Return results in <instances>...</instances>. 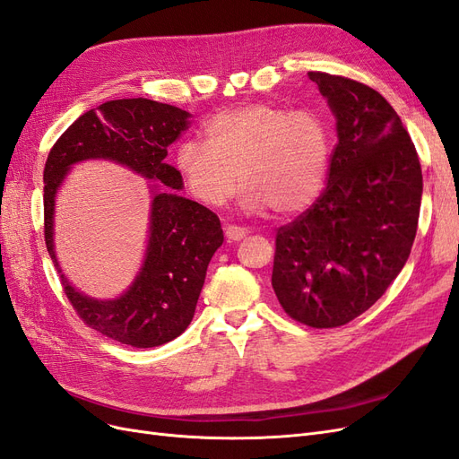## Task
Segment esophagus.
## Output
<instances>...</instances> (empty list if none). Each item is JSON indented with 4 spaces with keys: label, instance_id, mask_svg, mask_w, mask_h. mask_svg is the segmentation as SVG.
<instances>
[{
    "label": "esophagus",
    "instance_id": "esophagus-1",
    "mask_svg": "<svg viewBox=\"0 0 459 459\" xmlns=\"http://www.w3.org/2000/svg\"><path fill=\"white\" fill-rule=\"evenodd\" d=\"M247 230L239 226H226V238L228 241H241L247 238Z\"/></svg>",
    "mask_w": 459,
    "mask_h": 459
}]
</instances>
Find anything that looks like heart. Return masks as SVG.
<instances>
[{
  "instance_id": "heart-1",
  "label": "heart",
  "mask_w": 459,
  "mask_h": 459,
  "mask_svg": "<svg viewBox=\"0 0 459 459\" xmlns=\"http://www.w3.org/2000/svg\"><path fill=\"white\" fill-rule=\"evenodd\" d=\"M204 143L182 142L174 164L193 199L224 206L243 187L251 214L295 216L310 208L325 186L331 135L314 110L247 103L204 122Z\"/></svg>"
}]
</instances>
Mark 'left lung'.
<instances>
[{
  "mask_svg": "<svg viewBox=\"0 0 459 459\" xmlns=\"http://www.w3.org/2000/svg\"><path fill=\"white\" fill-rule=\"evenodd\" d=\"M337 120L327 186L275 235L272 287L283 310L316 329L352 322L410 256L423 176L396 110L373 88L308 73Z\"/></svg>",
  "mask_w": 459,
  "mask_h": 459,
  "instance_id": "left-lung-1",
  "label": "left lung"
}]
</instances>
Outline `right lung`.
<instances>
[{
    "label": "right lung",
    "mask_w": 459,
    "mask_h": 459,
    "mask_svg": "<svg viewBox=\"0 0 459 459\" xmlns=\"http://www.w3.org/2000/svg\"><path fill=\"white\" fill-rule=\"evenodd\" d=\"M189 117L174 105L143 97L107 101L74 120L46 160L44 235L65 295L88 327L135 349L164 344L187 329L208 262L224 243L220 218L178 195L184 182L164 160L169 145L187 128ZM88 158L118 161L167 186L150 185L153 203L146 258L129 290L113 301H97L76 291L65 281L52 248L54 195L67 170Z\"/></svg>",
    "instance_id": "add662e5"
}]
</instances>
